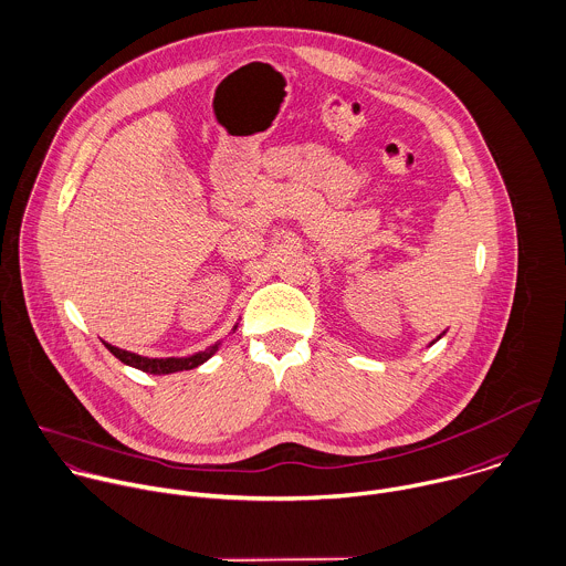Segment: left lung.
Instances as JSON below:
<instances>
[{"mask_svg": "<svg viewBox=\"0 0 566 566\" xmlns=\"http://www.w3.org/2000/svg\"><path fill=\"white\" fill-rule=\"evenodd\" d=\"M441 336H443V334H441ZM441 336H439V338H441Z\"/></svg>", "mask_w": 566, "mask_h": 566, "instance_id": "1", "label": "left lung"}]
</instances>
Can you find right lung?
I'll return each instance as SVG.
<instances>
[{"label": "right lung", "instance_id": "right-lung-1", "mask_svg": "<svg viewBox=\"0 0 566 566\" xmlns=\"http://www.w3.org/2000/svg\"><path fill=\"white\" fill-rule=\"evenodd\" d=\"M234 329H237V325H234ZM234 329H232V332H234ZM105 347H107L123 365H129V367H134V369H140V371H145V374H151V376H169V374H176V371H190V369L203 365V363L219 349V345H212L210 349L199 352V354L189 356V358H145V356H138V354L118 349V347H114V345H109V343H105Z\"/></svg>", "mask_w": 566, "mask_h": 566}]
</instances>
